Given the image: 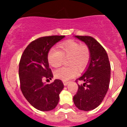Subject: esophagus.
<instances>
[{"label":"esophagus","instance_id":"obj_1","mask_svg":"<svg viewBox=\"0 0 127 127\" xmlns=\"http://www.w3.org/2000/svg\"><path fill=\"white\" fill-rule=\"evenodd\" d=\"M63 83H64V86H67V85L69 84V82L65 81H63Z\"/></svg>","mask_w":127,"mask_h":127}]
</instances>
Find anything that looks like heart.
Returning a JSON list of instances; mask_svg holds the SVG:
<instances>
[{
    "label": "heart",
    "instance_id": "b5f03b06",
    "mask_svg": "<svg viewBox=\"0 0 127 127\" xmlns=\"http://www.w3.org/2000/svg\"><path fill=\"white\" fill-rule=\"evenodd\" d=\"M58 50L51 49L48 54V60L50 65L57 68L62 65L64 58H69L68 64L70 67H62L55 71L57 79L68 81L78 74L77 68L83 69L87 66L90 58L88 46L81 44L74 40H68L58 44Z\"/></svg>",
    "mask_w": 127,
    "mask_h": 127
}]
</instances>
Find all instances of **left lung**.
Segmentation results:
<instances>
[{"mask_svg":"<svg viewBox=\"0 0 127 127\" xmlns=\"http://www.w3.org/2000/svg\"><path fill=\"white\" fill-rule=\"evenodd\" d=\"M75 37L88 47L90 58L85 72L77 79L85 83L77 85L78 90L74 96L73 101L79 109L88 111L98 107L107 94L111 77V65L105 49L94 38L79 35Z\"/></svg>","mask_w":127,"mask_h":127,"instance_id":"1","label":"left lung"}]
</instances>
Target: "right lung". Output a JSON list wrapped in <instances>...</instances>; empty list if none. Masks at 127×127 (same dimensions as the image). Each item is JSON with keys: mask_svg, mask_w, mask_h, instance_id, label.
I'll return each instance as SVG.
<instances>
[{"mask_svg": "<svg viewBox=\"0 0 127 127\" xmlns=\"http://www.w3.org/2000/svg\"><path fill=\"white\" fill-rule=\"evenodd\" d=\"M64 37L65 35H51L38 38L27 46L20 59V88L27 101L39 111H48L55 108L64 88L60 79L51 84L45 83L43 80L50 81L53 77L49 67L48 52Z\"/></svg>", "mask_w": 127, "mask_h": 127, "instance_id": "right-lung-1", "label": "right lung"}]
</instances>
